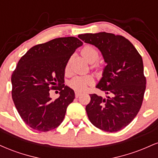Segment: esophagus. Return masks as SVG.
<instances>
[{
  "label": "esophagus",
  "instance_id": "esophagus-1",
  "mask_svg": "<svg viewBox=\"0 0 158 158\" xmlns=\"http://www.w3.org/2000/svg\"><path fill=\"white\" fill-rule=\"evenodd\" d=\"M81 94V93H80V92H79V91H76L75 92V97H76V98H78L79 97V96H80Z\"/></svg>",
  "mask_w": 158,
  "mask_h": 158
}]
</instances>
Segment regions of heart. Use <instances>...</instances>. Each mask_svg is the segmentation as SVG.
Returning <instances> with one entry per match:
<instances>
[{"mask_svg":"<svg viewBox=\"0 0 158 158\" xmlns=\"http://www.w3.org/2000/svg\"><path fill=\"white\" fill-rule=\"evenodd\" d=\"M81 53L83 57L89 62H94L99 58V52L95 47L92 45H86L81 49ZM70 61H68L65 70H68L69 68ZM94 83L93 77L90 76H85V77H76L70 81L69 85L73 89L77 90H84L86 89L88 85H92Z\"/></svg>","mask_w":158,"mask_h":158,"instance_id":"b5f03b06","label":"heart"}]
</instances>
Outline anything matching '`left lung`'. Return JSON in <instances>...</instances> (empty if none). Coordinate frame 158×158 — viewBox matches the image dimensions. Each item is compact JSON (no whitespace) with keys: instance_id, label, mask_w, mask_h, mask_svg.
<instances>
[{"instance_id":"obj_1","label":"left lung","mask_w":158,"mask_h":158,"mask_svg":"<svg viewBox=\"0 0 158 158\" xmlns=\"http://www.w3.org/2000/svg\"><path fill=\"white\" fill-rule=\"evenodd\" d=\"M78 37L93 44L107 63L96 88L106 97L90 94L86 112L90 123L102 131L122 130L135 119L143 103L146 79L141 56L122 35L102 32Z\"/></svg>"}]
</instances>
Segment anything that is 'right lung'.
Returning a JSON list of instances; mask_svg holds the SVG:
<instances>
[{"label":"right lung","mask_w":158,"mask_h":158,"mask_svg":"<svg viewBox=\"0 0 158 158\" xmlns=\"http://www.w3.org/2000/svg\"><path fill=\"white\" fill-rule=\"evenodd\" d=\"M83 43L75 37L58 38L32 47L21 58L12 74V97L27 126L39 131H51L62 123L73 101V90L64 85L65 66ZM59 88L60 96L49 97Z\"/></svg>","instance_id":"1"}]
</instances>
